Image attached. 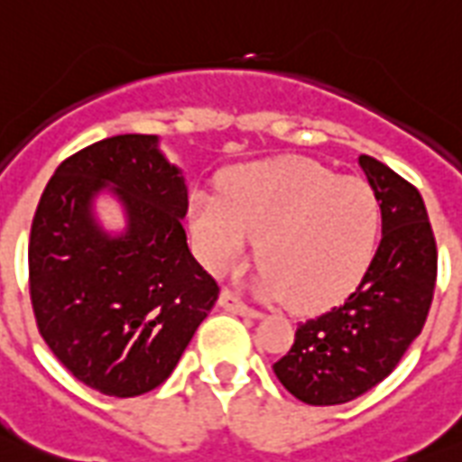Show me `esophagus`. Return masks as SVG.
<instances>
[{
  "label": "esophagus",
  "instance_id": "34e87169",
  "mask_svg": "<svg viewBox=\"0 0 462 462\" xmlns=\"http://www.w3.org/2000/svg\"><path fill=\"white\" fill-rule=\"evenodd\" d=\"M217 302H220V307H223V309L232 311V314L249 316V319H259V316H261L259 309H254V307H249V304H246V302H242V300H239V297L235 295L232 290H227V288H225L223 292H220V300H217Z\"/></svg>",
  "mask_w": 462,
  "mask_h": 462
}]
</instances>
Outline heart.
<instances>
[{
  "instance_id": "obj_1",
  "label": "heart",
  "mask_w": 462,
  "mask_h": 462,
  "mask_svg": "<svg viewBox=\"0 0 462 462\" xmlns=\"http://www.w3.org/2000/svg\"><path fill=\"white\" fill-rule=\"evenodd\" d=\"M191 230L216 273L242 266L259 239L261 295L321 309L350 295L372 266L381 203L366 181L316 160L278 158L232 172L223 199L196 194Z\"/></svg>"
}]
</instances>
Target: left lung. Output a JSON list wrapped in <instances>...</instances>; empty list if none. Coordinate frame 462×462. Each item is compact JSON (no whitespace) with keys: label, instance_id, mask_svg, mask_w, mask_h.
I'll return each mask as SVG.
<instances>
[{"label":"left lung","instance_id":"1","mask_svg":"<svg viewBox=\"0 0 462 462\" xmlns=\"http://www.w3.org/2000/svg\"><path fill=\"white\" fill-rule=\"evenodd\" d=\"M359 165L381 203L372 266L340 307L300 323L273 365L307 405H343L386 379L422 333L437 285V239L420 191L372 155H359Z\"/></svg>","mask_w":462,"mask_h":462}]
</instances>
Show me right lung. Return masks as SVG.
Masks as SVG:
<instances>
[{
    "label": "right lung",
    "mask_w": 462,
    "mask_h": 462,
    "mask_svg": "<svg viewBox=\"0 0 462 462\" xmlns=\"http://www.w3.org/2000/svg\"><path fill=\"white\" fill-rule=\"evenodd\" d=\"M110 183L127 210L119 238L89 210ZM187 208L181 172L148 134L97 141L47 181L28 242L32 314L86 386L115 398L158 388L216 304L217 282L189 252Z\"/></svg>",
    "instance_id": "1"
}]
</instances>
